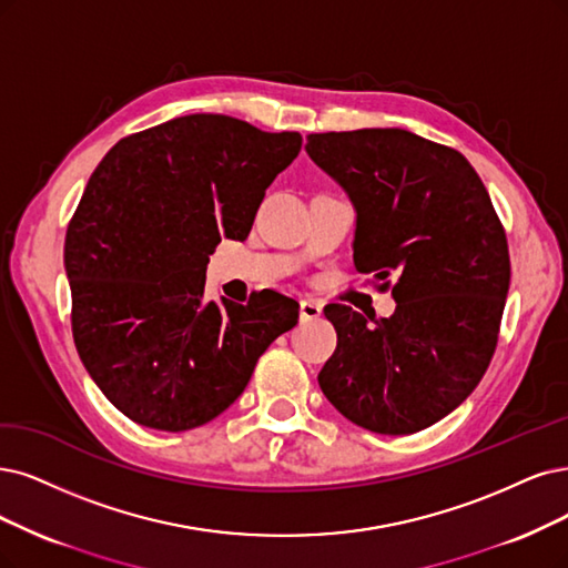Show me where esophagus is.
<instances>
[{
    "mask_svg": "<svg viewBox=\"0 0 568 568\" xmlns=\"http://www.w3.org/2000/svg\"><path fill=\"white\" fill-rule=\"evenodd\" d=\"M321 313H323V304L321 302H313V300H302L300 302V318L302 321L321 318Z\"/></svg>",
    "mask_w": 568,
    "mask_h": 568,
    "instance_id": "esophagus-1",
    "label": "esophagus"
}]
</instances>
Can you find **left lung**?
Instances as JSON below:
<instances>
[{
	"instance_id": "8db88e82",
	"label": "left lung",
	"mask_w": 568,
	"mask_h": 568,
	"mask_svg": "<svg viewBox=\"0 0 568 568\" xmlns=\"http://www.w3.org/2000/svg\"><path fill=\"white\" fill-rule=\"evenodd\" d=\"M304 150L353 203L355 268L393 278L397 304L372 323L325 306L337 351L318 384L372 433L424 430L475 390L498 342L510 255L487 186L464 154L403 129L313 133Z\"/></svg>"
}]
</instances>
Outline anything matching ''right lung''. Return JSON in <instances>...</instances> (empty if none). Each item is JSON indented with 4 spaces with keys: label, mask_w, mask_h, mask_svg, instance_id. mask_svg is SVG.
Instances as JSON below:
<instances>
[{
    "label": "right lung",
    "mask_w": 568,
    "mask_h": 568,
    "mask_svg": "<svg viewBox=\"0 0 568 568\" xmlns=\"http://www.w3.org/2000/svg\"><path fill=\"white\" fill-rule=\"evenodd\" d=\"M302 135L189 114L119 140L93 171L65 236L72 334L104 397L135 424L180 433L245 390L300 304L260 292L207 302L222 239H247L266 186Z\"/></svg>",
    "instance_id": "right-lung-1"
}]
</instances>
